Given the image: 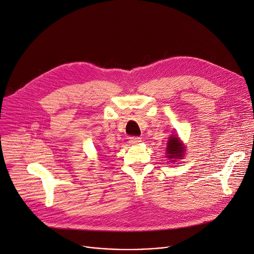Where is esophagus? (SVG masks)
<instances>
[{
    "mask_svg": "<svg viewBox=\"0 0 254 254\" xmlns=\"http://www.w3.org/2000/svg\"><path fill=\"white\" fill-rule=\"evenodd\" d=\"M140 142H141V138H140V137L133 136V137L129 138V143L130 144H138Z\"/></svg>",
    "mask_w": 254,
    "mask_h": 254,
    "instance_id": "esophagus-1",
    "label": "esophagus"
}]
</instances>
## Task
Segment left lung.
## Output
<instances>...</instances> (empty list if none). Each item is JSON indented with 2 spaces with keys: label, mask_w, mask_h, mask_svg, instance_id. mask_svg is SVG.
<instances>
[{
  "label": "left lung",
  "mask_w": 254,
  "mask_h": 254,
  "mask_svg": "<svg viewBox=\"0 0 254 254\" xmlns=\"http://www.w3.org/2000/svg\"><path fill=\"white\" fill-rule=\"evenodd\" d=\"M186 151V147L181 141V139L178 135L172 134L168 137L167 146H166V156L170 158V161H177L178 159H182L184 157Z\"/></svg>",
  "instance_id": "1"
}]
</instances>
